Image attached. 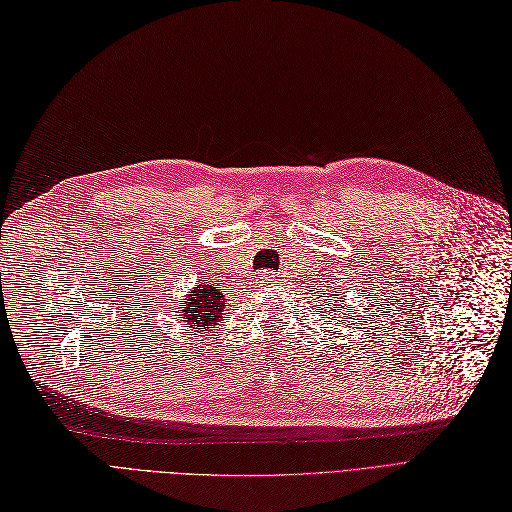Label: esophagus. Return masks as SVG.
<instances>
[{"label":"esophagus","mask_w":512,"mask_h":512,"mask_svg":"<svg viewBox=\"0 0 512 512\" xmlns=\"http://www.w3.org/2000/svg\"><path fill=\"white\" fill-rule=\"evenodd\" d=\"M257 278H259V280H263V282H274V280H276V272H268V270H261Z\"/></svg>","instance_id":"1"}]
</instances>
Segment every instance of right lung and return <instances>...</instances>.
<instances>
[{
    "instance_id": "obj_1",
    "label": "right lung",
    "mask_w": 512,
    "mask_h": 512,
    "mask_svg": "<svg viewBox=\"0 0 512 512\" xmlns=\"http://www.w3.org/2000/svg\"><path fill=\"white\" fill-rule=\"evenodd\" d=\"M223 293L217 285H206V282H200L187 295L185 301V310H181V318H185V323L192 329H213L223 314Z\"/></svg>"
}]
</instances>
